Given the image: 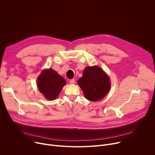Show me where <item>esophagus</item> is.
<instances>
[{"label": "esophagus", "mask_w": 155, "mask_h": 155, "mask_svg": "<svg viewBox=\"0 0 155 155\" xmlns=\"http://www.w3.org/2000/svg\"><path fill=\"white\" fill-rule=\"evenodd\" d=\"M69 83H70V84H71V85H74V84L75 83V79L70 80H69Z\"/></svg>", "instance_id": "esophagus-1"}]
</instances>
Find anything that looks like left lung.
<instances>
[{"instance_id": "left-lung-1", "label": "left lung", "mask_w": 155, "mask_h": 155, "mask_svg": "<svg viewBox=\"0 0 155 155\" xmlns=\"http://www.w3.org/2000/svg\"><path fill=\"white\" fill-rule=\"evenodd\" d=\"M85 97L90 101H98L105 97L110 89L109 77L97 65L85 68L77 81Z\"/></svg>"}]
</instances>
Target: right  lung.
I'll return each instance as SVG.
<instances>
[{"label":"right lung","mask_w":155,"mask_h":155,"mask_svg":"<svg viewBox=\"0 0 155 155\" xmlns=\"http://www.w3.org/2000/svg\"><path fill=\"white\" fill-rule=\"evenodd\" d=\"M37 87L46 100H54L66 84L65 80L52 68L44 69L37 78Z\"/></svg>","instance_id":"add662e5"}]
</instances>
